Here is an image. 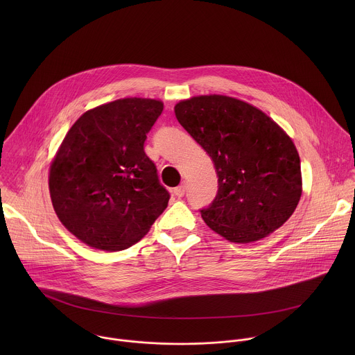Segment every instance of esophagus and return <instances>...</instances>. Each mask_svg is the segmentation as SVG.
<instances>
[{"mask_svg":"<svg viewBox=\"0 0 355 355\" xmlns=\"http://www.w3.org/2000/svg\"><path fill=\"white\" fill-rule=\"evenodd\" d=\"M173 194H175L178 198L184 197V194H186V184H182V186L176 187V189L173 190Z\"/></svg>","mask_w":355,"mask_h":355,"instance_id":"1","label":"esophagus"}]
</instances>
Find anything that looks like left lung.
I'll use <instances>...</instances> for the list:
<instances>
[{
	"label": "left lung",
	"mask_w": 355,
	"mask_h": 355,
	"mask_svg": "<svg viewBox=\"0 0 355 355\" xmlns=\"http://www.w3.org/2000/svg\"><path fill=\"white\" fill-rule=\"evenodd\" d=\"M175 114L214 162L217 196L201 209L210 230L230 242L250 243L291 217L302 196L301 159L269 116L217 94L180 101Z\"/></svg>",
	"instance_id": "left-lung-1"
}]
</instances>
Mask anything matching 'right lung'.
<instances>
[{
    "mask_svg": "<svg viewBox=\"0 0 355 355\" xmlns=\"http://www.w3.org/2000/svg\"><path fill=\"white\" fill-rule=\"evenodd\" d=\"M164 103L123 98L83 113L49 171L62 225L90 248L120 252L139 242L165 210L169 193L144 145Z\"/></svg>",
    "mask_w": 355,
    "mask_h": 355,
    "instance_id": "right-lung-1",
    "label": "right lung"
}]
</instances>
